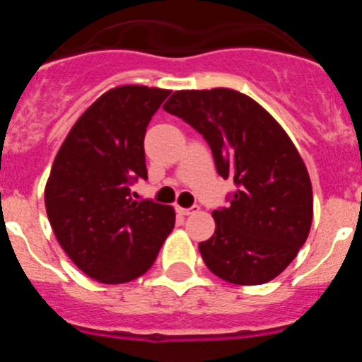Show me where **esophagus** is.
<instances>
[{"mask_svg": "<svg viewBox=\"0 0 362 362\" xmlns=\"http://www.w3.org/2000/svg\"><path fill=\"white\" fill-rule=\"evenodd\" d=\"M175 212L179 216H192V214L199 212V206H190V209H183V206H175Z\"/></svg>", "mask_w": 362, "mask_h": 362, "instance_id": "obj_1", "label": "esophagus"}]
</instances>
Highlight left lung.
Here are the masks:
<instances>
[{
    "label": "left lung",
    "mask_w": 362,
    "mask_h": 362,
    "mask_svg": "<svg viewBox=\"0 0 362 362\" xmlns=\"http://www.w3.org/2000/svg\"><path fill=\"white\" fill-rule=\"evenodd\" d=\"M163 108L206 139L217 174L235 185L228 206L214 210V235L199 243L204 264L246 286L279 276L305 245L313 217L308 170L288 134L232 88L177 90Z\"/></svg>",
    "instance_id": "obj_1"
}]
</instances>
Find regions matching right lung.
<instances>
[{"label":"right lung","instance_id":"obj_1","mask_svg":"<svg viewBox=\"0 0 362 362\" xmlns=\"http://www.w3.org/2000/svg\"><path fill=\"white\" fill-rule=\"evenodd\" d=\"M170 90L116 86L76 121L54 159L45 206L72 263L105 284L137 279L153 264L175 225L172 206L134 201L146 179L145 134Z\"/></svg>","mask_w":362,"mask_h":362}]
</instances>
